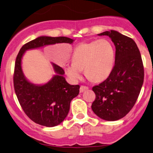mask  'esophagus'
<instances>
[{
    "label": "esophagus",
    "instance_id": "1",
    "mask_svg": "<svg viewBox=\"0 0 153 153\" xmlns=\"http://www.w3.org/2000/svg\"><path fill=\"white\" fill-rule=\"evenodd\" d=\"M87 89H88V87L84 86V85H82V86H80V92H83V91H85V90H87Z\"/></svg>",
    "mask_w": 153,
    "mask_h": 153
}]
</instances>
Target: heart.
Returning <instances> with one entry per match:
<instances>
[{
  "mask_svg": "<svg viewBox=\"0 0 153 153\" xmlns=\"http://www.w3.org/2000/svg\"><path fill=\"white\" fill-rule=\"evenodd\" d=\"M115 50L107 39H100L78 45L72 54L73 62L65 65V72L73 82L85 75L96 82L105 80L113 70Z\"/></svg>",
  "mask_w": 153,
  "mask_h": 153,
  "instance_id": "1",
  "label": "heart"
}]
</instances>
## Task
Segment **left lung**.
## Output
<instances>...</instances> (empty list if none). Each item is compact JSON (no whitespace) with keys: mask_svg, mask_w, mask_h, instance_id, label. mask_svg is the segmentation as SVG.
<instances>
[{"mask_svg":"<svg viewBox=\"0 0 153 153\" xmlns=\"http://www.w3.org/2000/svg\"><path fill=\"white\" fill-rule=\"evenodd\" d=\"M115 46V65L106 80L92 87L96 94L91 104L94 113L101 119L115 121L132 109L144 80V68L140 51L131 38L116 30L105 31Z\"/></svg>","mask_w":153,"mask_h":153,"instance_id":"1","label":"left lung"}]
</instances>
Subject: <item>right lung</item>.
<instances>
[{"label":"right lung","instance_id":"obj_1","mask_svg":"<svg viewBox=\"0 0 153 153\" xmlns=\"http://www.w3.org/2000/svg\"><path fill=\"white\" fill-rule=\"evenodd\" d=\"M67 37L41 36L22 46L18 53L14 70L13 83L19 104L28 117L38 125L54 127L62 123L68 115L71 101L78 95L80 86L71 85L65 80L62 67L52 64L57 75L43 85L28 82L22 70V58L26 50L56 43H70Z\"/></svg>","mask_w":153,"mask_h":153}]
</instances>
